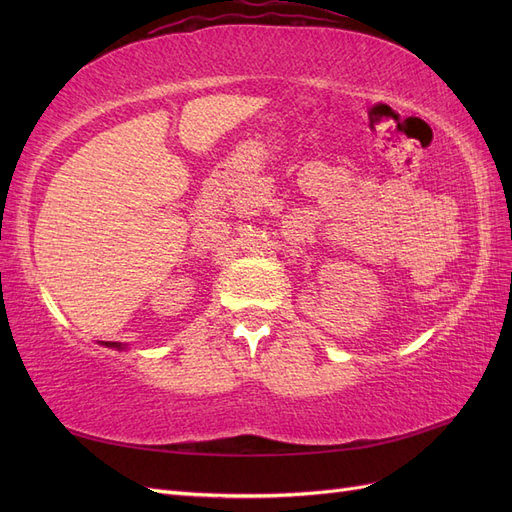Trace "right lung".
I'll return each mask as SVG.
<instances>
[{
	"mask_svg": "<svg viewBox=\"0 0 512 512\" xmlns=\"http://www.w3.org/2000/svg\"><path fill=\"white\" fill-rule=\"evenodd\" d=\"M104 348H113V350H128V344H119V342H100Z\"/></svg>",
	"mask_w": 512,
	"mask_h": 512,
	"instance_id": "right-lung-1",
	"label": "right lung"
}]
</instances>
